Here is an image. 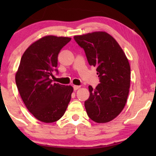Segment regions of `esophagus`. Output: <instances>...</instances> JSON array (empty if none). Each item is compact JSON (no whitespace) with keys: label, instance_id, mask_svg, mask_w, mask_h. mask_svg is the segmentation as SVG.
Listing matches in <instances>:
<instances>
[{"label":"esophagus","instance_id":"34e87169","mask_svg":"<svg viewBox=\"0 0 156 156\" xmlns=\"http://www.w3.org/2000/svg\"><path fill=\"white\" fill-rule=\"evenodd\" d=\"M73 88H74V90L76 91V90H77L78 89L80 88V86H76V85H74Z\"/></svg>","mask_w":156,"mask_h":156}]
</instances>
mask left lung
<instances>
[{
  "label": "left lung",
  "mask_w": 156,
  "mask_h": 156,
  "mask_svg": "<svg viewBox=\"0 0 156 156\" xmlns=\"http://www.w3.org/2000/svg\"><path fill=\"white\" fill-rule=\"evenodd\" d=\"M84 49L89 65L97 67L99 82L89 86V99L84 106L87 115L97 123H106L116 118L126 103L131 81V68L118 42L105 32L74 36Z\"/></svg>",
  "instance_id": "obj_1"
}]
</instances>
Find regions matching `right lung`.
Instances as JSON below:
<instances>
[{
    "instance_id": "add662e5",
    "label": "right lung",
    "mask_w": 156,
    "mask_h": 156,
    "mask_svg": "<svg viewBox=\"0 0 156 156\" xmlns=\"http://www.w3.org/2000/svg\"><path fill=\"white\" fill-rule=\"evenodd\" d=\"M70 37L49 35L25 50L20 59L16 83L25 105L40 121L52 123L63 116L73 91L71 86L52 83L53 72L58 74L57 57Z\"/></svg>"
}]
</instances>
